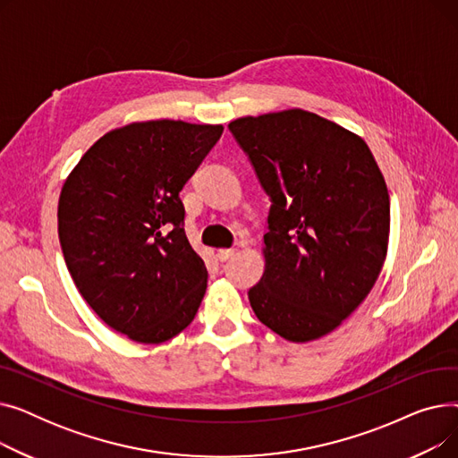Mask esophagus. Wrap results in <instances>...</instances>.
I'll return each mask as SVG.
<instances>
[{"label": "esophagus", "instance_id": "1", "mask_svg": "<svg viewBox=\"0 0 458 458\" xmlns=\"http://www.w3.org/2000/svg\"><path fill=\"white\" fill-rule=\"evenodd\" d=\"M233 254H235V250H233V249H219V250H216V258H219L221 261L230 259Z\"/></svg>", "mask_w": 458, "mask_h": 458}]
</instances>
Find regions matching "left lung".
<instances>
[{
    "instance_id": "left-lung-1",
    "label": "left lung",
    "mask_w": 458,
    "mask_h": 458,
    "mask_svg": "<svg viewBox=\"0 0 458 458\" xmlns=\"http://www.w3.org/2000/svg\"><path fill=\"white\" fill-rule=\"evenodd\" d=\"M273 200L256 318L293 344L323 338L366 301L390 239V195L366 140L316 113L228 124Z\"/></svg>"
}]
</instances>
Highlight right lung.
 <instances>
[{
  "mask_svg": "<svg viewBox=\"0 0 458 458\" xmlns=\"http://www.w3.org/2000/svg\"><path fill=\"white\" fill-rule=\"evenodd\" d=\"M223 130L166 118L114 128L64 180L57 225L70 276L131 342L173 340L200 308L208 271L185 235L180 191Z\"/></svg>",
  "mask_w": 458,
  "mask_h": 458,
  "instance_id": "right-lung-1",
  "label": "right lung"
}]
</instances>
